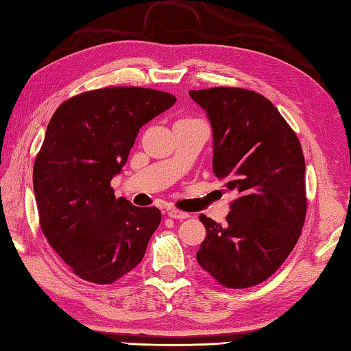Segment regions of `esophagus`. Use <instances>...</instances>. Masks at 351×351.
<instances>
[{
	"instance_id": "obj_1",
	"label": "esophagus",
	"mask_w": 351,
	"mask_h": 351,
	"mask_svg": "<svg viewBox=\"0 0 351 351\" xmlns=\"http://www.w3.org/2000/svg\"><path fill=\"white\" fill-rule=\"evenodd\" d=\"M167 214L170 215L171 219H176V220H185V219L190 217L189 213H182L180 210H175V208H171V210H169Z\"/></svg>"
}]
</instances>
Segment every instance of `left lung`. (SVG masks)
Instances as JSON below:
<instances>
[{
    "label": "left lung",
    "instance_id": "1",
    "mask_svg": "<svg viewBox=\"0 0 351 351\" xmlns=\"http://www.w3.org/2000/svg\"><path fill=\"white\" fill-rule=\"evenodd\" d=\"M213 130L214 175L237 193L226 223L200 214L199 265L228 288H249L278 270L306 214L300 141L273 104L234 87L190 90Z\"/></svg>",
    "mask_w": 351,
    "mask_h": 351
}]
</instances>
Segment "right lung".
<instances>
[{"instance_id":"right-lung-1","label":"right lung","mask_w":351,"mask_h":351,"mask_svg":"<svg viewBox=\"0 0 351 351\" xmlns=\"http://www.w3.org/2000/svg\"><path fill=\"white\" fill-rule=\"evenodd\" d=\"M176 102L143 87H107L73 96L56 110L34 161L40 226L81 279L113 283L143 259L160 226L158 208L116 199L121 173L143 125Z\"/></svg>"}]
</instances>
